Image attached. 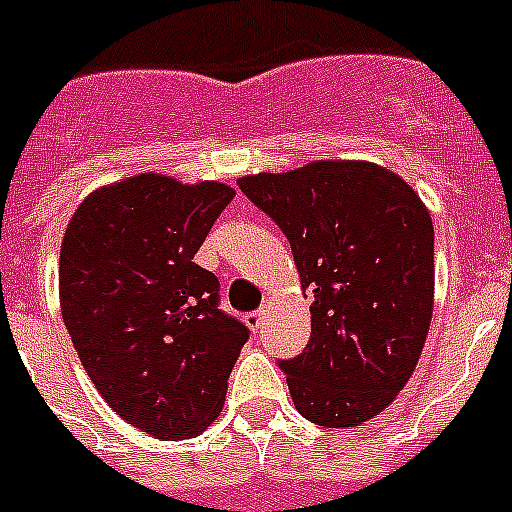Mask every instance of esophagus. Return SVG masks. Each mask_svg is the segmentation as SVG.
I'll return each instance as SVG.
<instances>
[{
  "instance_id": "obj_1",
  "label": "esophagus",
  "mask_w": 512,
  "mask_h": 512,
  "mask_svg": "<svg viewBox=\"0 0 512 512\" xmlns=\"http://www.w3.org/2000/svg\"><path fill=\"white\" fill-rule=\"evenodd\" d=\"M265 313H267L265 308H257V310H252V313L247 315V326H250L252 331H260L262 321H265Z\"/></svg>"
}]
</instances>
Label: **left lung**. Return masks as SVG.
<instances>
[{
	"label": "left lung",
	"instance_id": "left-lung-1",
	"mask_svg": "<svg viewBox=\"0 0 512 512\" xmlns=\"http://www.w3.org/2000/svg\"><path fill=\"white\" fill-rule=\"evenodd\" d=\"M283 229L313 290L310 341L278 361L295 409L321 427H358L414 374L434 300V227L412 186L366 161H315L237 181Z\"/></svg>",
	"mask_w": 512,
	"mask_h": 512
}]
</instances>
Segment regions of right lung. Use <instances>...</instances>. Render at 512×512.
Masks as SVG:
<instances>
[{
    "instance_id": "obj_1",
    "label": "right lung",
    "mask_w": 512,
    "mask_h": 512,
    "mask_svg": "<svg viewBox=\"0 0 512 512\" xmlns=\"http://www.w3.org/2000/svg\"><path fill=\"white\" fill-rule=\"evenodd\" d=\"M234 199L217 181L141 174L95 191L60 250L62 321L98 394L128 424L189 439L214 422L250 328L194 262Z\"/></svg>"
}]
</instances>
